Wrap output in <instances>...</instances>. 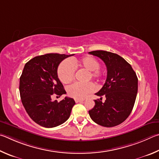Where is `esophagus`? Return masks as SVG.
<instances>
[{"instance_id": "obj_1", "label": "esophagus", "mask_w": 159, "mask_h": 159, "mask_svg": "<svg viewBox=\"0 0 159 159\" xmlns=\"http://www.w3.org/2000/svg\"><path fill=\"white\" fill-rule=\"evenodd\" d=\"M84 101V99H75V102H82Z\"/></svg>"}]
</instances>
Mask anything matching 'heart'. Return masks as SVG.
<instances>
[{"instance_id": "heart-1", "label": "heart", "mask_w": 159, "mask_h": 159, "mask_svg": "<svg viewBox=\"0 0 159 159\" xmlns=\"http://www.w3.org/2000/svg\"><path fill=\"white\" fill-rule=\"evenodd\" d=\"M75 68H83L88 71L87 80H99L102 76V72L99 67V63L91 56H87L82 58H72L70 61L65 60L58 68V77L63 84H69L75 77ZM93 87L91 83L75 84L69 86L67 89L68 96L75 99L84 98L87 94L91 93Z\"/></svg>"}]
</instances>
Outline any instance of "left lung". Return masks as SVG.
<instances>
[{"label":"left lung","instance_id":"obj_1","mask_svg":"<svg viewBox=\"0 0 159 159\" xmlns=\"http://www.w3.org/2000/svg\"><path fill=\"white\" fill-rule=\"evenodd\" d=\"M103 61L107 67V79L96 96H105L104 102L95 100V106L89 111L95 123L113 127L129 117L138 93V77L131 66L120 56L103 50L89 52Z\"/></svg>","mask_w":159,"mask_h":159}]
</instances>
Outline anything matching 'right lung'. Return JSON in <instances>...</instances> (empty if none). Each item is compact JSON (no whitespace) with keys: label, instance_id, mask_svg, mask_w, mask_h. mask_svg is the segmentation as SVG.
Here are the masks:
<instances>
[{"label":"right lung","instance_id":"1","mask_svg":"<svg viewBox=\"0 0 159 159\" xmlns=\"http://www.w3.org/2000/svg\"><path fill=\"white\" fill-rule=\"evenodd\" d=\"M72 55L46 54L25 64L19 80L21 102L32 120L41 126H58L70 117L75 104L74 99L66 97L58 102L52 101V98L66 93L57 69L61 61Z\"/></svg>","mask_w":159,"mask_h":159}]
</instances>
